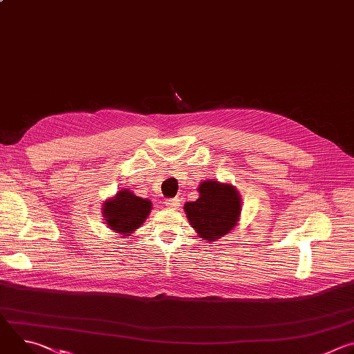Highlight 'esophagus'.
I'll return each mask as SVG.
<instances>
[{"instance_id": "obj_1", "label": "esophagus", "mask_w": 354, "mask_h": 354, "mask_svg": "<svg viewBox=\"0 0 354 354\" xmlns=\"http://www.w3.org/2000/svg\"><path fill=\"white\" fill-rule=\"evenodd\" d=\"M165 206L169 207V209H174V210H178L180 206H182V200L179 197H175V198H169L165 201Z\"/></svg>"}]
</instances>
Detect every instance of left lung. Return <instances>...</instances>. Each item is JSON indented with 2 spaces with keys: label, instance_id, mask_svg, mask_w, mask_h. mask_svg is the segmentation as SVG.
<instances>
[{
  "label": "left lung",
  "instance_id": "1",
  "mask_svg": "<svg viewBox=\"0 0 354 354\" xmlns=\"http://www.w3.org/2000/svg\"><path fill=\"white\" fill-rule=\"evenodd\" d=\"M198 198L183 206L186 217L198 236L209 242L230 234L239 221L242 201L235 186L216 179L201 182Z\"/></svg>",
  "mask_w": 354,
  "mask_h": 354
}]
</instances>
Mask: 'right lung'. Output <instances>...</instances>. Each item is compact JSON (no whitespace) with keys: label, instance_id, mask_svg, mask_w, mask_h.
<instances>
[{"label":"right lung","instance_id":"1","mask_svg":"<svg viewBox=\"0 0 354 354\" xmlns=\"http://www.w3.org/2000/svg\"><path fill=\"white\" fill-rule=\"evenodd\" d=\"M151 207L153 203L149 198L136 196L129 189H120L105 201L102 214L108 228L127 236L142 225L151 213Z\"/></svg>","mask_w":354,"mask_h":354}]
</instances>
